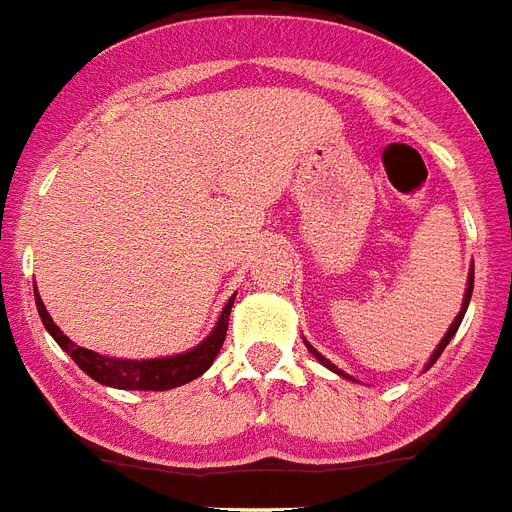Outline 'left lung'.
I'll list each match as a JSON object with an SVG mask.
<instances>
[{
    "instance_id": "1",
    "label": "left lung",
    "mask_w": 512,
    "mask_h": 512,
    "mask_svg": "<svg viewBox=\"0 0 512 512\" xmlns=\"http://www.w3.org/2000/svg\"><path fill=\"white\" fill-rule=\"evenodd\" d=\"M471 292H473V270H471V276H468V289H465L463 310H460V313H458V318H455V323H452V326H450V331H447V334H444V339H442V342H439V347H436V350H434V355H431V360H429V368H431V365L436 363V357L442 355V352H444V347H447V344H450V339H452V336H455V331H458V326H460V321H463L465 310H468V302H471ZM305 344H307V342H305ZM307 350L313 352V355L318 357V360H321L323 365H326V368H331V371H334V373H339V376H347V373H342V371H339V368H336L334 363H328V360H326V357L321 355V352H315L313 347H310V344H307Z\"/></svg>"
}]
</instances>
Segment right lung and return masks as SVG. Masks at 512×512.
Listing matches in <instances>:
<instances>
[{"label":"right lung","instance_id":"obj_1","mask_svg":"<svg viewBox=\"0 0 512 512\" xmlns=\"http://www.w3.org/2000/svg\"><path fill=\"white\" fill-rule=\"evenodd\" d=\"M231 307H234V297L228 299V305L223 307L213 334L207 336L205 342L194 347L191 352H184V355L176 357H155V360H118V357H105L99 355V352H91L86 347H78V344L70 342L68 336L54 326L47 307H44V302L36 294V310H39L44 328L54 336V342L60 344L62 350L73 357V363L86 376H91L99 384L115 386V389H141V392H165V389H176V386L189 384L197 376H202L213 365L220 347L226 342Z\"/></svg>","mask_w":512,"mask_h":512}]
</instances>
